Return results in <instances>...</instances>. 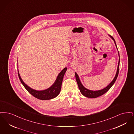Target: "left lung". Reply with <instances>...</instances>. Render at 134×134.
<instances>
[{
	"instance_id": "left-lung-1",
	"label": "left lung",
	"mask_w": 134,
	"mask_h": 134,
	"mask_svg": "<svg viewBox=\"0 0 134 134\" xmlns=\"http://www.w3.org/2000/svg\"><path fill=\"white\" fill-rule=\"evenodd\" d=\"M108 36L111 38L113 39V40L114 41V43H115V45L116 46V49H118L117 48V46L116 45V43H115V39L114 38L109 35ZM118 54H119V63H118V68H117V70H116V74L115 75V77L114 78V79L112 80V81L109 83L108 84V85L105 87V88H104L103 89H101V90H96V91H93V90H89V89H87L82 84V83L81 82L80 80V79H79V77L78 76V74H77L76 72H75V77H76V80L77 83L78 84V87H79V89L80 90V92L82 93V94L83 96H85V97H88V98H96L98 96H102L103 94H104L105 93H106L108 91L109 89H110L111 86L114 85V84L115 83L116 80V78L118 77V74H119V67H120V54H119V52L118 51Z\"/></svg>"
}]
</instances>
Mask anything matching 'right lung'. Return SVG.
I'll use <instances>...</instances> for the list:
<instances>
[{
    "label": "right lung",
    "instance_id": "add662e5",
    "mask_svg": "<svg viewBox=\"0 0 134 134\" xmlns=\"http://www.w3.org/2000/svg\"><path fill=\"white\" fill-rule=\"evenodd\" d=\"M67 70L65 67L58 74L57 77L53 84L47 89L43 90H37L32 89L25 83L19 75L18 70V75L19 80L27 91L36 98L41 100H49L57 97L60 92L64 74Z\"/></svg>",
    "mask_w": 134,
    "mask_h": 134
}]
</instances>
